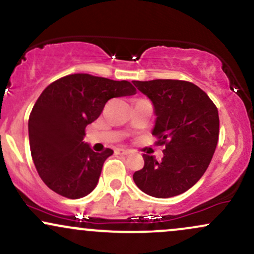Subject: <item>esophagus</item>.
<instances>
[{
	"mask_svg": "<svg viewBox=\"0 0 254 254\" xmlns=\"http://www.w3.org/2000/svg\"><path fill=\"white\" fill-rule=\"evenodd\" d=\"M117 153H118V154H121V155H127V154H130V150H127V149H123V148H118L116 150Z\"/></svg>",
	"mask_w": 254,
	"mask_h": 254,
	"instance_id": "esophagus-1",
	"label": "esophagus"
}]
</instances>
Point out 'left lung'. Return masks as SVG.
I'll return each instance as SVG.
<instances>
[{
  "instance_id": "obj_1",
  "label": "left lung",
  "mask_w": 254,
  "mask_h": 254,
  "mask_svg": "<svg viewBox=\"0 0 254 254\" xmlns=\"http://www.w3.org/2000/svg\"><path fill=\"white\" fill-rule=\"evenodd\" d=\"M152 101L155 118L152 135L165 144L160 163L143 154L144 166L133 182L154 197H172L190 189L207 170L219 135L218 110L197 85L186 80H133Z\"/></svg>"
}]
</instances>
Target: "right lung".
I'll use <instances>...</instances> for the list:
<instances>
[{
    "instance_id": "right-lung-1",
    "label": "right lung",
    "mask_w": 254,
    "mask_h": 254,
    "mask_svg": "<svg viewBox=\"0 0 254 254\" xmlns=\"http://www.w3.org/2000/svg\"><path fill=\"white\" fill-rule=\"evenodd\" d=\"M135 94L127 80L86 73L63 77L44 89L30 114L29 140L33 164L52 190L79 199L95 189L113 150L94 152L83 141L86 125L99 118L110 99Z\"/></svg>"
}]
</instances>
